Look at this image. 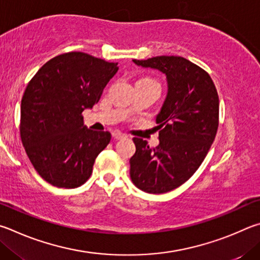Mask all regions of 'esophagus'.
<instances>
[{
  "label": "esophagus",
  "mask_w": 260,
  "mask_h": 260,
  "mask_svg": "<svg viewBox=\"0 0 260 260\" xmlns=\"http://www.w3.org/2000/svg\"><path fill=\"white\" fill-rule=\"evenodd\" d=\"M113 138L115 139V140H121V139H124L125 138V135H123V134H121V133H114L113 134Z\"/></svg>",
  "instance_id": "1"
}]
</instances>
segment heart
Instances as JSON below:
<instances>
[{
  "label": "heart",
  "mask_w": 260,
  "mask_h": 260,
  "mask_svg": "<svg viewBox=\"0 0 260 260\" xmlns=\"http://www.w3.org/2000/svg\"><path fill=\"white\" fill-rule=\"evenodd\" d=\"M142 80H148V81H154L152 79H148V77H145V79H142Z\"/></svg>",
  "instance_id": "1"
}]
</instances>
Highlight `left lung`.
Instances as JSON below:
<instances>
[{"label":"left lung","instance_id":"obj_1","mask_svg":"<svg viewBox=\"0 0 260 260\" xmlns=\"http://www.w3.org/2000/svg\"><path fill=\"white\" fill-rule=\"evenodd\" d=\"M167 75L168 95L156 116L160 144L134 138L130 177L139 189L162 194L186 183L201 166L219 124V98L210 75L179 56L134 59Z\"/></svg>","mask_w":260,"mask_h":260}]
</instances>
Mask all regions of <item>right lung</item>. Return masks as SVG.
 I'll return each mask as SVG.
<instances>
[{"label":"right lung","instance_id":"1","mask_svg":"<svg viewBox=\"0 0 260 260\" xmlns=\"http://www.w3.org/2000/svg\"><path fill=\"white\" fill-rule=\"evenodd\" d=\"M117 70L116 62L74 51L50 59L28 82L20 138L34 169L49 184L75 188L90 178L111 134L88 129L82 112L99 102Z\"/></svg>","mask_w":260,"mask_h":260}]
</instances>
